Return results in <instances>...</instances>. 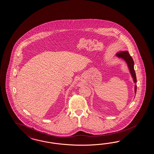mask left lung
I'll return each instance as SVG.
<instances>
[{
	"label": "left lung",
	"instance_id": "obj_1",
	"mask_svg": "<svg viewBox=\"0 0 154 154\" xmlns=\"http://www.w3.org/2000/svg\"><path fill=\"white\" fill-rule=\"evenodd\" d=\"M116 56L118 57L119 58H121L126 61V62L128 64V67L129 68V70L130 72V73L132 77L134 80V82L135 83L137 82L136 79V76L135 73V70H134V62L131 56L130 55L128 51H123V52H120L117 53ZM136 90H137V86L135 85V93H136Z\"/></svg>",
	"mask_w": 154,
	"mask_h": 154
}]
</instances>
